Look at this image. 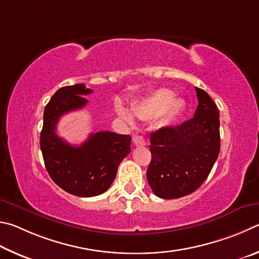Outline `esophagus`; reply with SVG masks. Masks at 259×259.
I'll return each mask as SVG.
<instances>
[{"label":"esophagus","instance_id":"1","mask_svg":"<svg viewBox=\"0 0 259 259\" xmlns=\"http://www.w3.org/2000/svg\"><path fill=\"white\" fill-rule=\"evenodd\" d=\"M133 141L137 147H144L147 144V141L146 139L143 138V135H135Z\"/></svg>","mask_w":259,"mask_h":259}]
</instances>
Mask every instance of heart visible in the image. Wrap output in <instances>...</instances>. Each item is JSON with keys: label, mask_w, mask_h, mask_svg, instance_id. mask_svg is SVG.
<instances>
[{"label": "heart", "mask_w": 259, "mask_h": 259, "mask_svg": "<svg viewBox=\"0 0 259 259\" xmlns=\"http://www.w3.org/2000/svg\"><path fill=\"white\" fill-rule=\"evenodd\" d=\"M173 97V92L167 89H158L153 91L152 93L134 104V115L141 119H152L160 115L159 124L161 126H169L178 119L184 107L182 100ZM118 112L122 119L132 124V116L124 108L120 107L118 109Z\"/></svg>", "instance_id": "heart-1"}]
</instances>
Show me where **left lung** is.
I'll return each instance as SVG.
<instances>
[{
    "label": "left lung",
    "instance_id": "1",
    "mask_svg": "<svg viewBox=\"0 0 259 259\" xmlns=\"http://www.w3.org/2000/svg\"><path fill=\"white\" fill-rule=\"evenodd\" d=\"M194 117L150 135L149 185L157 197L176 199L192 193L205 182L221 149L220 112L205 91L196 88Z\"/></svg>",
    "mask_w": 259,
    "mask_h": 259
}]
</instances>
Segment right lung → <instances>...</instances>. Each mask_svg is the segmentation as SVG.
I'll return each instance as SVG.
<instances>
[{"label":"right lung","mask_w":259,"mask_h":259,"mask_svg":"<svg viewBox=\"0 0 259 259\" xmlns=\"http://www.w3.org/2000/svg\"><path fill=\"white\" fill-rule=\"evenodd\" d=\"M93 91L84 84L59 89L44 109L40 150L53 182L77 197L106 192L116 178L118 166L131 152V135L112 132L90 134L80 146H71L56 133L60 117L83 108Z\"/></svg>","instance_id":"obj_1"}]
</instances>
